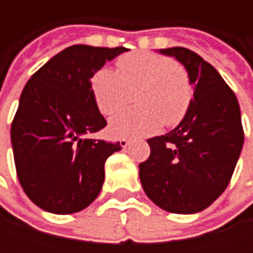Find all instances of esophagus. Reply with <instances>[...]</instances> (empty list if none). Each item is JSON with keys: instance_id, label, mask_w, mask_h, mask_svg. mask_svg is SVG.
I'll return each mask as SVG.
<instances>
[{"instance_id": "obj_1", "label": "esophagus", "mask_w": 253, "mask_h": 253, "mask_svg": "<svg viewBox=\"0 0 253 253\" xmlns=\"http://www.w3.org/2000/svg\"><path fill=\"white\" fill-rule=\"evenodd\" d=\"M128 143H130V139H127V137H122L120 139V146L122 148H126Z\"/></svg>"}]
</instances>
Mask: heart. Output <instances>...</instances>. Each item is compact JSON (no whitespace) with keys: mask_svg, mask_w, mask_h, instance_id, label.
Listing matches in <instances>:
<instances>
[{"mask_svg":"<svg viewBox=\"0 0 253 253\" xmlns=\"http://www.w3.org/2000/svg\"><path fill=\"white\" fill-rule=\"evenodd\" d=\"M117 72L102 67L92 77V93L99 111L117 113L136 95L137 107L116 114L110 122L114 136H139L163 125L176 126L189 111L193 87L187 70L170 57L133 51L117 60Z\"/></svg>","mask_w":253,"mask_h":253,"instance_id":"heart-1","label":"heart"}]
</instances>
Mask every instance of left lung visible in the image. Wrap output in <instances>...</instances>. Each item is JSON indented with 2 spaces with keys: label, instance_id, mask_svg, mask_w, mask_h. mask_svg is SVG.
<instances>
[{
  "label": "left lung",
  "instance_id": "1",
  "mask_svg": "<svg viewBox=\"0 0 253 253\" xmlns=\"http://www.w3.org/2000/svg\"><path fill=\"white\" fill-rule=\"evenodd\" d=\"M187 70L193 98L180 125L148 139L151 155L139 164L146 196L174 214L208 208L228 186L243 146L240 107L220 73L196 52L160 49Z\"/></svg>",
  "mask_w": 253,
  "mask_h": 253
}]
</instances>
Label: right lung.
Wrapping results in <instances>:
<instances>
[{
  "label": "right lung",
  "mask_w": 253,
  "mask_h": 253,
  "mask_svg": "<svg viewBox=\"0 0 253 253\" xmlns=\"http://www.w3.org/2000/svg\"><path fill=\"white\" fill-rule=\"evenodd\" d=\"M125 51L73 45L26 83L11 125V145L19 181L41 210L73 214L99 195L105 161L122 146L86 137L107 126L90 79Z\"/></svg>",
  "instance_id": "add662e5"
}]
</instances>
